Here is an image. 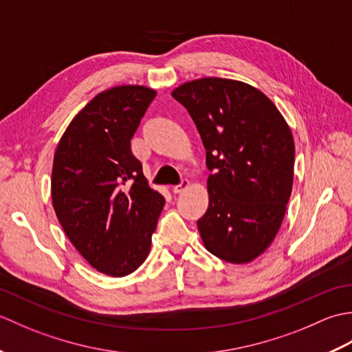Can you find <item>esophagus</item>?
<instances>
[{
  "instance_id": "34e87169",
  "label": "esophagus",
  "mask_w": 352,
  "mask_h": 352,
  "mask_svg": "<svg viewBox=\"0 0 352 352\" xmlns=\"http://www.w3.org/2000/svg\"><path fill=\"white\" fill-rule=\"evenodd\" d=\"M189 186H190V182L186 180V178H184V180L180 182V184H175L174 188H172V192H174V193H182V192H184L186 189H188Z\"/></svg>"
}]
</instances>
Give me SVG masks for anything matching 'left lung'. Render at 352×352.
Listing matches in <instances>:
<instances>
[{"label":"left lung","mask_w":352,"mask_h":352,"mask_svg":"<svg viewBox=\"0 0 352 352\" xmlns=\"http://www.w3.org/2000/svg\"><path fill=\"white\" fill-rule=\"evenodd\" d=\"M172 96L188 109L206 148L208 208L198 230L208 252L243 265L274 242L294 184L290 126L267 96L248 83L206 77Z\"/></svg>","instance_id":"left-lung-1"}]
</instances>
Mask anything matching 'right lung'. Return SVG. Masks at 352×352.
Here are the masks:
<instances>
[{
    "mask_svg": "<svg viewBox=\"0 0 352 352\" xmlns=\"http://www.w3.org/2000/svg\"><path fill=\"white\" fill-rule=\"evenodd\" d=\"M155 95L139 85L100 92L74 116L52 162V207L65 234L110 276L130 275L146 260L164 206L130 146Z\"/></svg>",
    "mask_w": 352,
    "mask_h": 352,
    "instance_id": "1",
    "label": "right lung"
}]
</instances>
